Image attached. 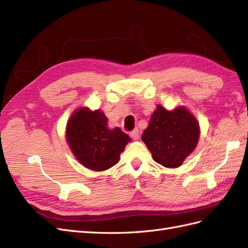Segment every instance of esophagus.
I'll list each match as a JSON object with an SVG mask.
<instances>
[{"label":"esophagus","instance_id":"obj_1","mask_svg":"<svg viewBox=\"0 0 248 248\" xmlns=\"http://www.w3.org/2000/svg\"><path fill=\"white\" fill-rule=\"evenodd\" d=\"M130 136L132 137V139H134V140H137V139L139 138V130L136 129L134 131H132L130 133Z\"/></svg>","mask_w":248,"mask_h":248}]
</instances>
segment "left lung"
<instances>
[{
    "label": "left lung",
    "mask_w": 248,
    "mask_h": 248,
    "mask_svg": "<svg viewBox=\"0 0 248 248\" xmlns=\"http://www.w3.org/2000/svg\"><path fill=\"white\" fill-rule=\"evenodd\" d=\"M200 125L183 106L167 110L160 105L152 114L141 139L153 159L166 168H178L198 144Z\"/></svg>",
    "instance_id": "8db88e82"
}]
</instances>
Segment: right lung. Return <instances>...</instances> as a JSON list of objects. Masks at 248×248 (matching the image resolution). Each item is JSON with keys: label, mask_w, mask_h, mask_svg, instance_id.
Segmentation results:
<instances>
[{"label": "right lung", "mask_w": 248, "mask_h": 248, "mask_svg": "<svg viewBox=\"0 0 248 248\" xmlns=\"http://www.w3.org/2000/svg\"><path fill=\"white\" fill-rule=\"evenodd\" d=\"M66 140L81 166L101 172L119 161L131 138L119 128L110 129L101 110L81 107L68 119Z\"/></svg>", "instance_id": "add662e5"}]
</instances>
